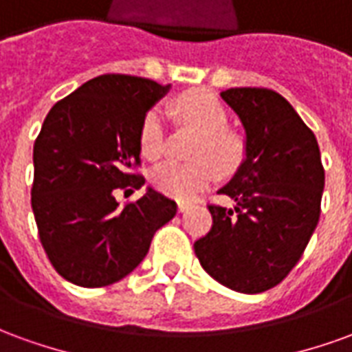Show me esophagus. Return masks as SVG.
I'll use <instances>...</instances> for the list:
<instances>
[{
    "mask_svg": "<svg viewBox=\"0 0 352 352\" xmlns=\"http://www.w3.org/2000/svg\"><path fill=\"white\" fill-rule=\"evenodd\" d=\"M188 207H190V201H179V204H177V209H179V213H184V211H188Z\"/></svg>",
    "mask_w": 352,
    "mask_h": 352,
    "instance_id": "esophagus-1",
    "label": "esophagus"
}]
</instances>
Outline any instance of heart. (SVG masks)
I'll return each mask as SVG.
<instances>
[{
    "mask_svg": "<svg viewBox=\"0 0 352 352\" xmlns=\"http://www.w3.org/2000/svg\"><path fill=\"white\" fill-rule=\"evenodd\" d=\"M179 109L198 131L192 162L168 160L158 164L151 173L154 188L177 199H190L217 179V171L234 173L243 160V143L236 133L226 130L228 113L221 100L211 92L196 90L179 98ZM168 146L166 111L153 107L146 111L139 128V148L146 158H160Z\"/></svg>",
    "mask_w": 352,
    "mask_h": 352,
    "instance_id": "obj_1",
    "label": "heart"
}]
</instances>
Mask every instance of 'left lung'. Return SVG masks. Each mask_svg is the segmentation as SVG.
Instances as JSON below:
<instances>
[{
  "label": "left lung",
  "mask_w": 352,
  "mask_h": 352,
  "mask_svg": "<svg viewBox=\"0 0 352 352\" xmlns=\"http://www.w3.org/2000/svg\"><path fill=\"white\" fill-rule=\"evenodd\" d=\"M222 100L243 122L245 160L209 204L213 226L194 243L214 280L243 294L277 287L302 258L320 217L324 168L315 133L270 88H228Z\"/></svg>",
  "instance_id": "left-lung-1"
}]
</instances>
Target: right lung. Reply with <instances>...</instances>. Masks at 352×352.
<instances>
[{
    "instance_id": "1",
    "label": "right lung",
    "mask_w": 352,
    "mask_h": 352,
    "mask_svg": "<svg viewBox=\"0 0 352 352\" xmlns=\"http://www.w3.org/2000/svg\"><path fill=\"white\" fill-rule=\"evenodd\" d=\"M169 90L133 75L88 80L50 109L34 145L32 209L50 264L85 288L109 287L145 258L154 232L177 204L148 188L118 206L116 192L141 188L139 128Z\"/></svg>"
}]
</instances>
